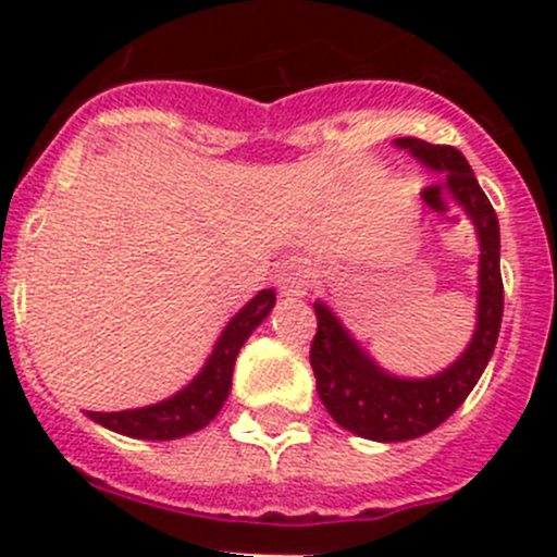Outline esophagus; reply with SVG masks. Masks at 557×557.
Here are the masks:
<instances>
[{"label":"esophagus","instance_id":"1","mask_svg":"<svg viewBox=\"0 0 557 557\" xmlns=\"http://www.w3.org/2000/svg\"><path fill=\"white\" fill-rule=\"evenodd\" d=\"M274 283H277L280 294L294 296V299H301L310 290V283H307V274L299 263H285V267L277 269L274 274Z\"/></svg>","mask_w":557,"mask_h":557}]
</instances>
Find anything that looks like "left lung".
I'll list each match as a JSON object with an SVG mask.
<instances>
[{
	"mask_svg": "<svg viewBox=\"0 0 557 557\" xmlns=\"http://www.w3.org/2000/svg\"><path fill=\"white\" fill-rule=\"evenodd\" d=\"M393 145L412 156L425 170L447 180V194L471 223L480 245V269H476L480 290H476V323L469 345L453 363L429 377H401L387 372L350 334L339 314L323 299L314 301L318 334L312 339L310 363L320 401L342 429L361 440L385 442V445L429 434L466 401L496 350L504 314L498 218L466 156L450 145H431L414 137H398L393 139Z\"/></svg>",
	"mask_w": 557,
	"mask_h": 557,
	"instance_id": "8db88e82",
	"label": "left lung"
}]
</instances>
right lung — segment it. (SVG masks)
<instances>
[{"instance_id":"1","label":"right lung","mask_w":557,"mask_h":557,"mask_svg":"<svg viewBox=\"0 0 557 557\" xmlns=\"http://www.w3.org/2000/svg\"><path fill=\"white\" fill-rule=\"evenodd\" d=\"M274 301H277V294L272 288L258 290L243 310L228 320L199 374L177 393L148 404V407L121 409V412H91L88 409L86 414L94 423L104 425L115 434L132 436V440L166 442L201 431L205 425H210V420H215V414L226 404L228 393H232L234 361L252 331L269 318Z\"/></svg>"}]
</instances>
